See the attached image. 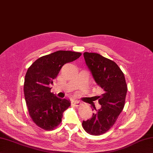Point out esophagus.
<instances>
[{"mask_svg": "<svg viewBox=\"0 0 153 153\" xmlns=\"http://www.w3.org/2000/svg\"><path fill=\"white\" fill-rule=\"evenodd\" d=\"M71 103H72L73 105H74V106L78 107V106H79V105H80L81 102H80L79 101H78V100H72V101H71Z\"/></svg>", "mask_w": 153, "mask_h": 153, "instance_id": "obj_1", "label": "esophagus"}]
</instances>
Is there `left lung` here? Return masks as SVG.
Masks as SVG:
<instances>
[{
    "mask_svg": "<svg viewBox=\"0 0 153 153\" xmlns=\"http://www.w3.org/2000/svg\"><path fill=\"white\" fill-rule=\"evenodd\" d=\"M86 65L93 79L103 93L97 96L101 108L95 107L91 118L83 121L85 131L91 135L99 136L113 126L123 111L127 86L124 74L115 62L96 53H83Z\"/></svg>",
    "mask_w": 153,
    "mask_h": 153,
    "instance_id": "obj_1",
    "label": "left lung"
}]
</instances>
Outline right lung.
I'll return each mask as SVG.
<instances>
[{"instance_id":"1","label":"right lung","mask_w":153,"mask_h":153,"mask_svg":"<svg viewBox=\"0 0 153 153\" xmlns=\"http://www.w3.org/2000/svg\"><path fill=\"white\" fill-rule=\"evenodd\" d=\"M81 56L79 52L59 50L39 58L27 70L24 84L25 100L31 118L37 126L50 131L61 123L70 101L51 92L50 85L62 66Z\"/></svg>"}]
</instances>
